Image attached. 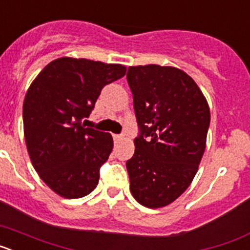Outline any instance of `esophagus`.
<instances>
[{
  "label": "esophagus",
  "instance_id": "esophagus-1",
  "mask_svg": "<svg viewBox=\"0 0 250 250\" xmlns=\"http://www.w3.org/2000/svg\"><path fill=\"white\" fill-rule=\"evenodd\" d=\"M112 138H114L115 141H119V140H121V139H123V135H118V134H114V135H112Z\"/></svg>",
  "mask_w": 250,
  "mask_h": 250
}]
</instances>
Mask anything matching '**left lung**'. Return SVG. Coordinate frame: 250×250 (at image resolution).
Segmentation results:
<instances>
[{
	"label": "left lung",
	"mask_w": 250,
	"mask_h": 250,
	"mask_svg": "<svg viewBox=\"0 0 250 250\" xmlns=\"http://www.w3.org/2000/svg\"><path fill=\"white\" fill-rule=\"evenodd\" d=\"M139 134L126 161L130 190L146 208L173 203L191 184L207 144L210 110L195 81L171 66H130Z\"/></svg>",
	"instance_id": "1"
}]
</instances>
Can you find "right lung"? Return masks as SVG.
Segmentation results:
<instances>
[{
  "instance_id": "right-lung-1",
  "label": "right lung",
  "mask_w": 250,
  "mask_h": 250,
  "mask_svg": "<svg viewBox=\"0 0 250 250\" xmlns=\"http://www.w3.org/2000/svg\"><path fill=\"white\" fill-rule=\"evenodd\" d=\"M126 67L86 59L51 61L28 87L23 101V132L35 170L51 190L67 199L94 190L100 167L112 151L109 132L85 127L105 85Z\"/></svg>"
}]
</instances>
